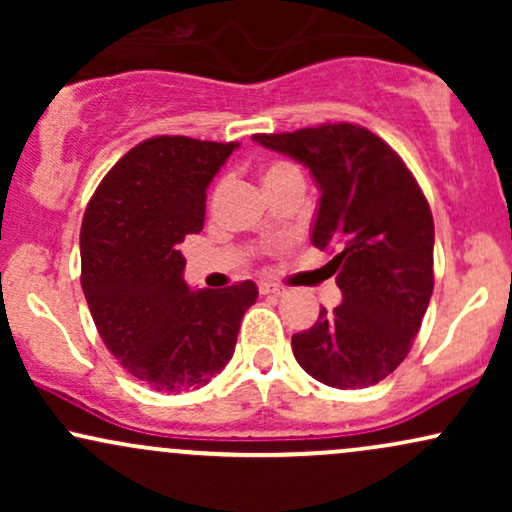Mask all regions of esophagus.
Instances as JSON below:
<instances>
[{
	"instance_id": "esophagus-1",
	"label": "esophagus",
	"mask_w": 512,
	"mask_h": 512,
	"mask_svg": "<svg viewBox=\"0 0 512 512\" xmlns=\"http://www.w3.org/2000/svg\"><path fill=\"white\" fill-rule=\"evenodd\" d=\"M260 293H262V296H281V293H284V286L269 284V281H262Z\"/></svg>"
}]
</instances>
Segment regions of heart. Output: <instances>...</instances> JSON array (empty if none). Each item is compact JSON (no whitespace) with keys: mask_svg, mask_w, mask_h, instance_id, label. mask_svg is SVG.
I'll use <instances>...</instances> for the list:
<instances>
[{"mask_svg":"<svg viewBox=\"0 0 512 512\" xmlns=\"http://www.w3.org/2000/svg\"><path fill=\"white\" fill-rule=\"evenodd\" d=\"M286 173H298V170L293 168L291 163H286V161H274V163H269L267 168H264V173H262V180L267 182V180H272V178H279V175H286Z\"/></svg>","mask_w":512,"mask_h":512,"instance_id":"1","label":"heart"}]
</instances>
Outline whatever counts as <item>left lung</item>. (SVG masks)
Instances as JSON below:
<instances>
[{
	"mask_svg": "<svg viewBox=\"0 0 512 512\" xmlns=\"http://www.w3.org/2000/svg\"><path fill=\"white\" fill-rule=\"evenodd\" d=\"M257 144L291 156L320 187L315 248L332 252L342 303L291 337L308 375L339 390L370 387L404 361L433 293V216L404 161L366 127L337 122Z\"/></svg>",
	"mask_w": 512,
	"mask_h": 512,
	"instance_id": "1",
	"label": "left lung"
}]
</instances>
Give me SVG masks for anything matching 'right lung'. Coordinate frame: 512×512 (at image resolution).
Returning a JSON list of instances; mask_svg holds the SVG:
<instances>
[{"instance_id": "add662e5", "label": "right lung", "mask_w": 512, "mask_h": 512, "mask_svg": "<svg viewBox=\"0 0 512 512\" xmlns=\"http://www.w3.org/2000/svg\"><path fill=\"white\" fill-rule=\"evenodd\" d=\"M236 142L154 137L98 185L81 223V289L105 346L158 392L207 385L231 361L252 281L192 291L180 243L204 226L207 187Z\"/></svg>"}]
</instances>
